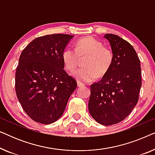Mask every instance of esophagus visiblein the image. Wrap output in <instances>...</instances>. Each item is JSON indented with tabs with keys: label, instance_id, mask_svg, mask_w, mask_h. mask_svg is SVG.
Instances as JSON below:
<instances>
[{
	"label": "esophagus",
	"instance_id": "esophagus-1",
	"mask_svg": "<svg viewBox=\"0 0 155 155\" xmlns=\"http://www.w3.org/2000/svg\"><path fill=\"white\" fill-rule=\"evenodd\" d=\"M77 84H78V87H82V86L84 85V84L82 83V82H80V81H78V82H77Z\"/></svg>",
	"mask_w": 155,
	"mask_h": 155
}]
</instances>
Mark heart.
<instances>
[{"instance_id": "b5f03b06", "label": "heart", "mask_w": 155, "mask_h": 155, "mask_svg": "<svg viewBox=\"0 0 155 155\" xmlns=\"http://www.w3.org/2000/svg\"><path fill=\"white\" fill-rule=\"evenodd\" d=\"M75 49L65 48L62 53V59L65 68L73 72L77 68L80 58L85 56L82 61V68L73 73V76L79 81L90 82L97 77L105 75L114 63V55L111 48L104 46L99 40L87 37L78 40Z\"/></svg>"}]
</instances>
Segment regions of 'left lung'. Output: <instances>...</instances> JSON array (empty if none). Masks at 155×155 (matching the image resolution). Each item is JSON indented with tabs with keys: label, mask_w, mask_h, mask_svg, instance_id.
Here are the masks:
<instances>
[{
	"label": "left lung",
	"mask_w": 155,
	"mask_h": 155,
	"mask_svg": "<svg viewBox=\"0 0 155 155\" xmlns=\"http://www.w3.org/2000/svg\"><path fill=\"white\" fill-rule=\"evenodd\" d=\"M114 55L109 72L91 84L88 109L90 115L104 126L124 120L136 106L142 85L140 59L132 45L113 34L104 35Z\"/></svg>",
	"instance_id": "1"
}]
</instances>
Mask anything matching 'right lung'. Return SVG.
<instances>
[{
    "mask_svg": "<svg viewBox=\"0 0 155 155\" xmlns=\"http://www.w3.org/2000/svg\"><path fill=\"white\" fill-rule=\"evenodd\" d=\"M74 36L54 34L36 38L21 53L15 92L22 109L42 124L56 121L64 112L77 82L64 71L62 53Z\"/></svg>",
    "mask_w": 155,
    "mask_h": 155,
    "instance_id": "right-lung-1",
    "label": "right lung"
}]
</instances>
